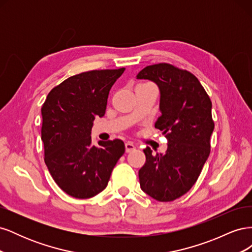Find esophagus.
I'll return each mask as SVG.
<instances>
[{"label":"esophagus","instance_id":"obj_1","mask_svg":"<svg viewBox=\"0 0 252 252\" xmlns=\"http://www.w3.org/2000/svg\"><path fill=\"white\" fill-rule=\"evenodd\" d=\"M125 148H126V152H131L135 149V146L131 142H127L125 143Z\"/></svg>","mask_w":252,"mask_h":252}]
</instances>
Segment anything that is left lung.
Wrapping results in <instances>:
<instances>
[{
    "instance_id": "left-lung-1",
    "label": "left lung",
    "mask_w": 252,
    "mask_h": 252,
    "mask_svg": "<svg viewBox=\"0 0 252 252\" xmlns=\"http://www.w3.org/2000/svg\"><path fill=\"white\" fill-rule=\"evenodd\" d=\"M136 79L158 85L162 114L155 127L168 141L164 155L144 149L146 163L139 171L140 185L155 200L170 202L189 191L209 157L212 104L195 75L171 64L145 67Z\"/></svg>"
}]
</instances>
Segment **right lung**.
Here are the masks:
<instances>
[{
  "instance_id": "obj_1",
  "label": "right lung",
  "mask_w": 252,
  "mask_h": 252,
  "mask_svg": "<svg viewBox=\"0 0 252 252\" xmlns=\"http://www.w3.org/2000/svg\"><path fill=\"white\" fill-rule=\"evenodd\" d=\"M125 68L72 75L52 88L42 106L45 164L64 192L89 199L106 188L119 158L121 140L91 143L95 118H102L109 90Z\"/></svg>"
}]
</instances>
